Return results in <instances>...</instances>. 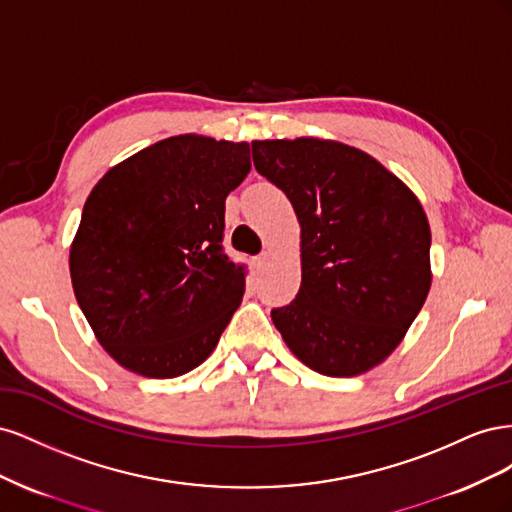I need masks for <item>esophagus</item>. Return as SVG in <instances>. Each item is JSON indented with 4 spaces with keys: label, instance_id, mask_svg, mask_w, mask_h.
<instances>
[{
    "label": "esophagus",
    "instance_id": "obj_1",
    "mask_svg": "<svg viewBox=\"0 0 512 512\" xmlns=\"http://www.w3.org/2000/svg\"><path fill=\"white\" fill-rule=\"evenodd\" d=\"M267 260H269V254H267V252L260 254V256H256V265H258V267H265Z\"/></svg>",
    "mask_w": 512,
    "mask_h": 512
}]
</instances>
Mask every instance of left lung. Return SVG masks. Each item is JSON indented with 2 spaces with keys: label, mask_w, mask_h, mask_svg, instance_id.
<instances>
[{
  "label": "left lung",
  "mask_w": 512,
  "mask_h": 512,
  "mask_svg": "<svg viewBox=\"0 0 512 512\" xmlns=\"http://www.w3.org/2000/svg\"><path fill=\"white\" fill-rule=\"evenodd\" d=\"M252 158L301 226V288L271 312L275 329L318 374H365L401 344L431 288L421 200L369 153L337 141H252Z\"/></svg>",
  "instance_id": "obj_1"
}]
</instances>
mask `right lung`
<instances>
[{"instance_id":"obj_1","label":"right lung","mask_w":512,"mask_h":512,"mask_svg":"<svg viewBox=\"0 0 512 512\" xmlns=\"http://www.w3.org/2000/svg\"><path fill=\"white\" fill-rule=\"evenodd\" d=\"M250 145L179 134L119 162L87 196L70 245L74 297L102 348L134 374L203 363L241 305L245 271L222 250L224 200Z\"/></svg>"}]
</instances>
